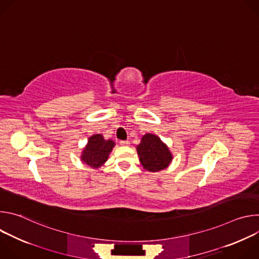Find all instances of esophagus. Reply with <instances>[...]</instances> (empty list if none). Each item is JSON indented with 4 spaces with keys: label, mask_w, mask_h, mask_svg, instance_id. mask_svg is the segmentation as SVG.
Segmentation results:
<instances>
[{
    "label": "esophagus",
    "mask_w": 259,
    "mask_h": 259,
    "mask_svg": "<svg viewBox=\"0 0 259 259\" xmlns=\"http://www.w3.org/2000/svg\"><path fill=\"white\" fill-rule=\"evenodd\" d=\"M120 144L123 145V146H127V145H129V141L128 140H121Z\"/></svg>",
    "instance_id": "obj_1"
}]
</instances>
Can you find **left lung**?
I'll use <instances>...</instances> for the list:
<instances>
[{"instance_id": "8db88e82", "label": "left lung", "mask_w": 259, "mask_h": 259, "mask_svg": "<svg viewBox=\"0 0 259 259\" xmlns=\"http://www.w3.org/2000/svg\"><path fill=\"white\" fill-rule=\"evenodd\" d=\"M137 154L143 168L152 172L167 168L172 161L168 147L158 136L150 133L141 138V142L137 145Z\"/></svg>"}]
</instances>
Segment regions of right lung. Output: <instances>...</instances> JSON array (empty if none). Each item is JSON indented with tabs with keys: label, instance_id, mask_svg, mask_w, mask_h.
<instances>
[{
	"label": "right lung",
	"instance_id": "obj_1",
	"mask_svg": "<svg viewBox=\"0 0 259 259\" xmlns=\"http://www.w3.org/2000/svg\"><path fill=\"white\" fill-rule=\"evenodd\" d=\"M114 145L113 140H105L101 134H94L89 138L83 151L82 161L92 168H98L106 162Z\"/></svg>",
	"mask_w": 259,
	"mask_h": 259
}]
</instances>
